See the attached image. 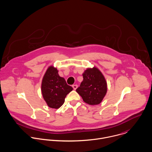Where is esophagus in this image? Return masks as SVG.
Returning a JSON list of instances; mask_svg holds the SVG:
<instances>
[{
  "instance_id": "esophagus-1",
  "label": "esophagus",
  "mask_w": 152,
  "mask_h": 152,
  "mask_svg": "<svg viewBox=\"0 0 152 152\" xmlns=\"http://www.w3.org/2000/svg\"><path fill=\"white\" fill-rule=\"evenodd\" d=\"M77 85H72V87H73V88L75 89V90H76L77 88Z\"/></svg>"
}]
</instances>
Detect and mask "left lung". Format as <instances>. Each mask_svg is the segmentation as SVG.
<instances>
[{"instance_id": "obj_1", "label": "left lung", "mask_w": 152, "mask_h": 152, "mask_svg": "<svg viewBox=\"0 0 152 152\" xmlns=\"http://www.w3.org/2000/svg\"><path fill=\"white\" fill-rule=\"evenodd\" d=\"M83 80L76 92L89 105L101 102L107 91V82L102 73L96 67L88 69L83 73Z\"/></svg>"}]
</instances>
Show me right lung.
I'll use <instances>...</instances> for the list:
<instances>
[{"mask_svg":"<svg viewBox=\"0 0 152 152\" xmlns=\"http://www.w3.org/2000/svg\"><path fill=\"white\" fill-rule=\"evenodd\" d=\"M73 90L63 77L58 74L57 69L50 66L47 70L42 81V96L48 106L57 109L64 102L67 95Z\"/></svg>","mask_w":152,"mask_h":152,"instance_id":"add662e5","label":"right lung"}]
</instances>
